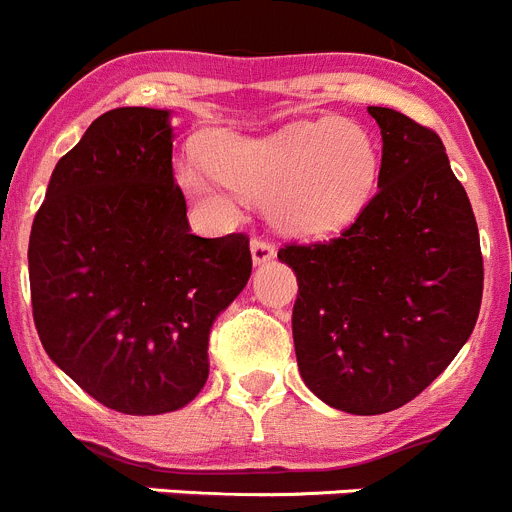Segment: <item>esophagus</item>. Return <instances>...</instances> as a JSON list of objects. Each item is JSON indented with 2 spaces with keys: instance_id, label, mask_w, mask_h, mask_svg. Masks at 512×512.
<instances>
[{
  "instance_id": "1",
  "label": "esophagus",
  "mask_w": 512,
  "mask_h": 512,
  "mask_svg": "<svg viewBox=\"0 0 512 512\" xmlns=\"http://www.w3.org/2000/svg\"><path fill=\"white\" fill-rule=\"evenodd\" d=\"M251 256H253V264H266L277 256V248L271 246L266 238H253L251 241Z\"/></svg>"
}]
</instances>
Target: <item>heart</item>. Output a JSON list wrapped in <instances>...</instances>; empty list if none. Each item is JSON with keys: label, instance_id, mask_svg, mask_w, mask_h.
Wrapping results in <instances>:
<instances>
[{"label": "heart", "instance_id": "heart-1", "mask_svg": "<svg viewBox=\"0 0 512 512\" xmlns=\"http://www.w3.org/2000/svg\"><path fill=\"white\" fill-rule=\"evenodd\" d=\"M210 166L182 161L176 179L205 205L228 210L233 192L269 200L271 215L292 233H328L351 223L377 179V151L361 125L302 122L269 138L217 135Z\"/></svg>", "mask_w": 512, "mask_h": 512}]
</instances>
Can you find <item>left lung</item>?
<instances>
[{
  "label": "left lung",
  "mask_w": 512,
  "mask_h": 512,
  "mask_svg": "<svg viewBox=\"0 0 512 512\" xmlns=\"http://www.w3.org/2000/svg\"><path fill=\"white\" fill-rule=\"evenodd\" d=\"M382 130L379 189L330 241L287 243L297 274V366L330 408H402L472 336L485 266L469 197L436 130L369 107Z\"/></svg>",
  "instance_id": "8db88e82"
}]
</instances>
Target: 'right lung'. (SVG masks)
<instances>
[{"instance_id":"obj_1","label":"right lung","mask_w":512,"mask_h":512,"mask_svg":"<svg viewBox=\"0 0 512 512\" xmlns=\"http://www.w3.org/2000/svg\"><path fill=\"white\" fill-rule=\"evenodd\" d=\"M171 151L166 110L104 112L56 164L30 230L45 354L125 415L171 413L200 395L212 323L251 277L246 233L189 230Z\"/></svg>"}]
</instances>
